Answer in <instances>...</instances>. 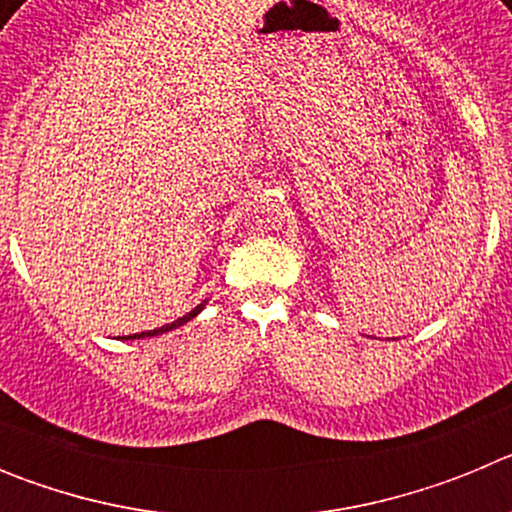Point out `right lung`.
<instances>
[{"instance_id":"right-lung-1","label":"right lung","mask_w":512,"mask_h":512,"mask_svg":"<svg viewBox=\"0 0 512 512\" xmlns=\"http://www.w3.org/2000/svg\"><path fill=\"white\" fill-rule=\"evenodd\" d=\"M202 307H205V302H202V305L194 307L192 312H187L184 318H176L174 323L161 325V328H156V330H143V333H133V336H128V338H133V341H135V338H151V336H161V333H169V330L179 328V325H184V323H189V320H192V318H197V315H200V312H202Z\"/></svg>"}]
</instances>
